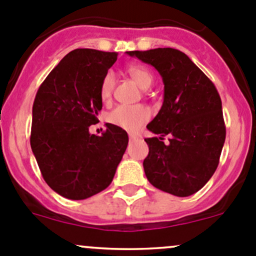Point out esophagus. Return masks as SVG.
Returning a JSON list of instances; mask_svg holds the SVG:
<instances>
[{
    "mask_svg": "<svg viewBox=\"0 0 256 256\" xmlns=\"http://www.w3.org/2000/svg\"><path fill=\"white\" fill-rule=\"evenodd\" d=\"M128 138H130V140L132 141V140H138V136L135 135V134H128Z\"/></svg>",
    "mask_w": 256,
    "mask_h": 256,
    "instance_id": "34e87169",
    "label": "esophagus"
}]
</instances>
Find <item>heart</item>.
I'll list each match as a JSON object with an SVG mask.
<instances>
[{"mask_svg":"<svg viewBox=\"0 0 256 256\" xmlns=\"http://www.w3.org/2000/svg\"><path fill=\"white\" fill-rule=\"evenodd\" d=\"M128 76L136 82L141 89H147L154 82V76L144 66L134 64L128 68ZM115 86V76L112 72H108L100 82V98L104 102L112 99ZM150 118V110L144 105H118L109 114V121L112 125L128 131H136L146 122Z\"/></svg>","mask_w":256,"mask_h":256,"instance_id":"obj_1","label":"heart"}]
</instances>
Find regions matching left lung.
<instances>
[{"mask_svg":"<svg viewBox=\"0 0 256 256\" xmlns=\"http://www.w3.org/2000/svg\"><path fill=\"white\" fill-rule=\"evenodd\" d=\"M128 54L154 66L164 84L161 110L147 125L160 138H144L148 144L144 174L154 187L188 197L198 192L218 167L226 141L220 96L208 76L178 49ZM166 134L170 138L164 144Z\"/></svg>","mask_w":256,"mask_h":256,"instance_id":"8db88e82","label":"left lung"}]
</instances>
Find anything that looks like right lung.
Listing matches in <instances>:
<instances>
[{
    "label": "right lung",
    "mask_w": 256,
    "mask_h": 256,
    "mask_svg": "<svg viewBox=\"0 0 256 256\" xmlns=\"http://www.w3.org/2000/svg\"><path fill=\"white\" fill-rule=\"evenodd\" d=\"M116 59L115 52L74 49L36 95L30 147L47 184L68 200L104 190L128 147L126 131L112 124L102 136L89 132L102 108L100 82Z\"/></svg>",
    "instance_id": "add662e5"
}]
</instances>
